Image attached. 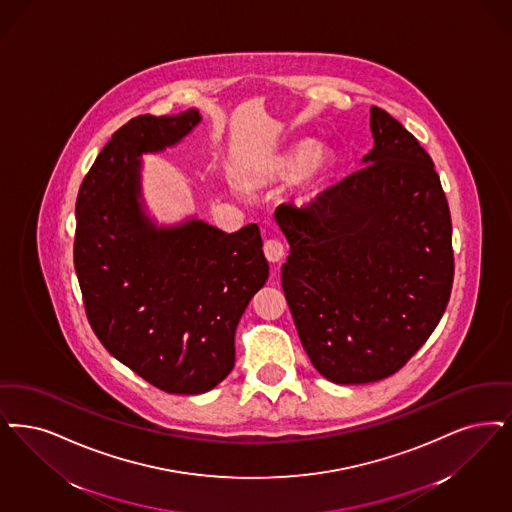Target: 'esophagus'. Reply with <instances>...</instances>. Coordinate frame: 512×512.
Masks as SVG:
<instances>
[{
  "instance_id": "1",
  "label": "esophagus",
  "mask_w": 512,
  "mask_h": 512,
  "mask_svg": "<svg viewBox=\"0 0 512 512\" xmlns=\"http://www.w3.org/2000/svg\"><path fill=\"white\" fill-rule=\"evenodd\" d=\"M263 249H265V257L268 259V263H272V265L280 263L286 255V247L280 240H266Z\"/></svg>"
}]
</instances>
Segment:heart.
Instances as JSON below:
<instances>
[{
    "label": "heart",
    "mask_w": 512,
    "mask_h": 512,
    "mask_svg": "<svg viewBox=\"0 0 512 512\" xmlns=\"http://www.w3.org/2000/svg\"><path fill=\"white\" fill-rule=\"evenodd\" d=\"M328 165V154L322 148H316L314 144L305 143L297 146L295 150L270 156L263 164L259 165L255 173L257 183H291L305 175L318 177L324 173Z\"/></svg>",
    "instance_id": "heart-1"
}]
</instances>
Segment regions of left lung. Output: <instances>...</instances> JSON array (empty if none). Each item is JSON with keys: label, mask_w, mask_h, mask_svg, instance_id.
<instances>
[{"label": "left lung", "mask_w": 512, "mask_h": 512, "mask_svg": "<svg viewBox=\"0 0 512 512\" xmlns=\"http://www.w3.org/2000/svg\"><path fill=\"white\" fill-rule=\"evenodd\" d=\"M362 169L305 209L280 205L289 244L282 287L312 366L364 385L402 368L450 301V207L429 154L371 106Z\"/></svg>", "instance_id": "left-lung-1"}]
</instances>
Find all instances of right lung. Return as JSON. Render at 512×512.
<instances>
[{"label": "right lung", "instance_id": "1", "mask_svg": "<svg viewBox=\"0 0 512 512\" xmlns=\"http://www.w3.org/2000/svg\"><path fill=\"white\" fill-rule=\"evenodd\" d=\"M198 108L120 127L76 202L74 266L103 347L169 394H204L234 368V335L268 280L259 226L226 234L196 215L165 225L143 194V154L181 143Z\"/></svg>", "mask_w": 512, "mask_h": 512}]
</instances>
